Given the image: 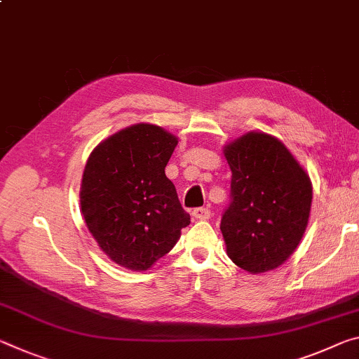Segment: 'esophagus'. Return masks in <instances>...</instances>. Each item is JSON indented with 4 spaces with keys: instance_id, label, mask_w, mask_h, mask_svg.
<instances>
[{
    "instance_id": "1",
    "label": "esophagus",
    "mask_w": 359,
    "mask_h": 359,
    "mask_svg": "<svg viewBox=\"0 0 359 359\" xmlns=\"http://www.w3.org/2000/svg\"><path fill=\"white\" fill-rule=\"evenodd\" d=\"M191 214L196 220H208L210 217V209L209 208H196Z\"/></svg>"
}]
</instances>
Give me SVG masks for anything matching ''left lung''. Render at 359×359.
<instances>
[{"label": "left lung", "mask_w": 359, "mask_h": 359, "mask_svg": "<svg viewBox=\"0 0 359 359\" xmlns=\"http://www.w3.org/2000/svg\"><path fill=\"white\" fill-rule=\"evenodd\" d=\"M231 203L220 222L226 255L257 275L283 265L309 225L310 175L281 140L251 130L224 147Z\"/></svg>", "instance_id": "8db88e82"}]
</instances>
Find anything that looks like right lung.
<instances>
[{"instance_id":"right-lung-1","label":"right lung","mask_w":359,"mask_h":359,"mask_svg":"<svg viewBox=\"0 0 359 359\" xmlns=\"http://www.w3.org/2000/svg\"><path fill=\"white\" fill-rule=\"evenodd\" d=\"M179 139L139 123L102 140L88 158L79 204L88 230L115 264L145 271L190 224L164 168Z\"/></svg>"}]
</instances>
